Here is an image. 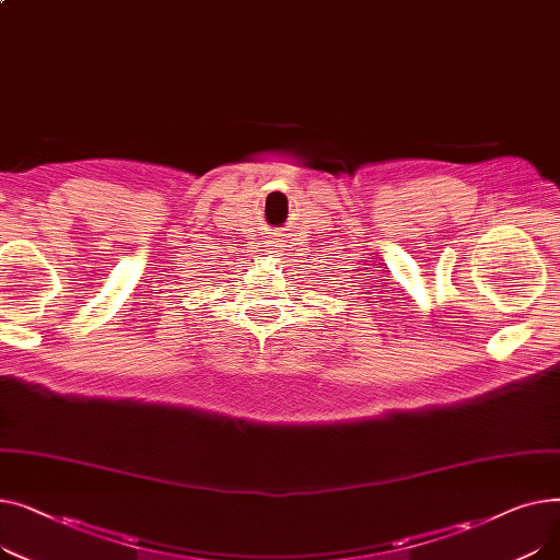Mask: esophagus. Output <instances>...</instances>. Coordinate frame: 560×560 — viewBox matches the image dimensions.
Here are the masks:
<instances>
[{
    "instance_id": "34e87169",
    "label": "esophagus",
    "mask_w": 560,
    "mask_h": 560,
    "mask_svg": "<svg viewBox=\"0 0 560 560\" xmlns=\"http://www.w3.org/2000/svg\"><path fill=\"white\" fill-rule=\"evenodd\" d=\"M283 235H285V233H275V235H272L275 247H283V243H285V241H283Z\"/></svg>"
}]
</instances>
